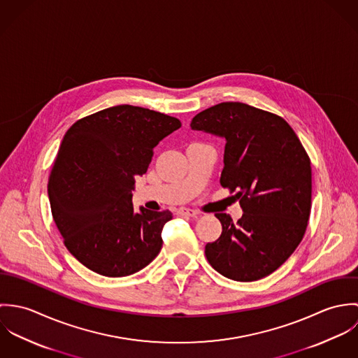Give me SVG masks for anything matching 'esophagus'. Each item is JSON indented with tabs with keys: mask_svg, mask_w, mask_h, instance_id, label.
Wrapping results in <instances>:
<instances>
[{
	"mask_svg": "<svg viewBox=\"0 0 358 358\" xmlns=\"http://www.w3.org/2000/svg\"><path fill=\"white\" fill-rule=\"evenodd\" d=\"M178 213H179L180 216H197V215H199V210L192 209V208H179Z\"/></svg>",
	"mask_w": 358,
	"mask_h": 358,
	"instance_id": "esophagus-1",
	"label": "esophagus"
}]
</instances>
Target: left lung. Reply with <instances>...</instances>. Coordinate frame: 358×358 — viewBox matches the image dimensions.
<instances>
[{
  "instance_id": "left-lung-1",
  "label": "left lung",
  "mask_w": 358,
  "mask_h": 358,
  "mask_svg": "<svg viewBox=\"0 0 358 358\" xmlns=\"http://www.w3.org/2000/svg\"><path fill=\"white\" fill-rule=\"evenodd\" d=\"M192 129L224 138L220 185L237 192L244 210L237 223L215 213L220 237L205 256L222 275L256 281L294 254L311 209L310 158L289 124L273 113L240 102L215 104L199 113Z\"/></svg>"
}]
</instances>
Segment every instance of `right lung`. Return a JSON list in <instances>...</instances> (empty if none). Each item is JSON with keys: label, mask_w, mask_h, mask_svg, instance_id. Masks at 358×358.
Instances as JSON below:
<instances>
[{"label": "right lung", "mask_w": 358, "mask_h": 358, "mask_svg": "<svg viewBox=\"0 0 358 358\" xmlns=\"http://www.w3.org/2000/svg\"><path fill=\"white\" fill-rule=\"evenodd\" d=\"M182 127L175 117L120 104L74 122L48 180L52 216L69 252L90 270L124 277L146 267L162 247L169 210H134L135 178L154 148Z\"/></svg>", "instance_id": "1"}]
</instances>
